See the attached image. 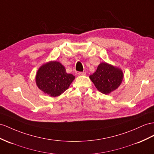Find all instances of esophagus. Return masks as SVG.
<instances>
[{"mask_svg": "<svg viewBox=\"0 0 154 154\" xmlns=\"http://www.w3.org/2000/svg\"><path fill=\"white\" fill-rule=\"evenodd\" d=\"M78 74H79V75L81 76V75H85L86 73V72H79Z\"/></svg>", "mask_w": 154, "mask_h": 154, "instance_id": "1", "label": "esophagus"}]
</instances>
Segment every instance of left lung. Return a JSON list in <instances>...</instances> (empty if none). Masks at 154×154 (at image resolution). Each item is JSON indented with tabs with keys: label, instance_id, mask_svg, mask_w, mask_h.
Returning a JSON list of instances; mask_svg holds the SVG:
<instances>
[{
	"label": "left lung",
	"instance_id": "8db88e82",
	"mask_svg": "<svg viewBox=\"0 0 154 154\" xmlns=\"http://www.w3.org/2000/svg\"><path fill=\"white\" fill-rule=\"evenodd\" d=\"M89 77L98 91L107 95L119 87L123 81L124 73L120 68L101 62Z\"/></svg>",
	"mask_w": 154,
	"mask_h": 154
}]
</instances>
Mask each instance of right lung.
I'll return each mask as SVG.
<instances>
[{
    "label": "right lung",
    "mask_w": 154,
    "mask_h": 154,
    "mask_svg": "<svg viewBox=\"0 0 154 154\" xmlns=\"http://www.w3.org/2000/svg\"><path fill=\"white\" fill-rule=\"evenodd\" d=\"M75 78L72 74L66 73L60 62L49 61L39 67L35 79L39 89L51 97H57L69 88Z\"/></svg>",
    "instance_id": "add662e5"
}]
</instances>
